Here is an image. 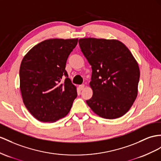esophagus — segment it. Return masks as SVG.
<instances>
[{"instance_id": "1", "label": "esophagus", "mask_w": 161, "mask_h": 161, "mask_svg": "<svg viewBox=\"0 0 161 161\" xmlns=\"http://www.w3.org/2000/svg\"><path fill=\"white\" fill-rule=\"evenodd\" d=\"M84 87H85L84 84H81V85H80V86H79V89H80V90H83V89L84 88Z\"/></svg>"}]
</instances>
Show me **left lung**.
<instances>
[{"instance_id": "1", "label": "left lung", "mask_w": 161, "mask_h": 161, "mask_svg": "<svg viewBox=\"0 0 161 161\" xmlns=\"http://www.w3.org/2000/svg\"><path fill=\"white\" fill-rule=\"evenodd\" d=\"M81 51L92 67V98L86 103L101 118L116 119L133 105L138 92L137 62L126 45L116 39H79Z\"/></svg>"}]
</instances>
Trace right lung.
Returning a JSON list of instances; mask_svg holds the SVG:
<instances>
[{"label": "right lung", "mask_w": 161, "mask_h": 161, "mask_svg": "<svg viewBox=\"0 0 161 161\" xmlns=\"http://www.w3.org/2000/svg\"><path fill=\"white\" fill-rule=\"evenodd\" d=\"M77 39H51L36 45L24 56L19 68L24 105L36 120L54 122L67 116L77 96L68 78L66 63ZM66 78L60 84L62 78Z\"/></svg>", "instance_id": "add662e5"}]
</instances>
